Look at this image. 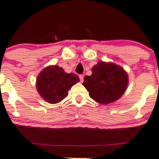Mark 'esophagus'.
Listing matches in <instances>:
<instances>
[{"label":"esophagus","instance_id":"esophagus-1","mask_svg":"<svg viewBox=\"0 0 159 159\" xmlns=\"http://www.w3.org/2000/svg\"><path fill=\"white\" fill-rule=\"evenodd\" d=\"M80 80L81 83H83V80H84V76L83 75H80Z\"/></svg>","mask_w":159,"mask_h":159}]
</instances>
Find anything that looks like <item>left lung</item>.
<instances>
[{
    "label": "left lung",
    "instance_id": "1",
    "mask_svg": "<svg viewBox=\"0 0 159 159\" xmlns=\"http://www.w3.org/2000/svg\"><path fill=\"white\" fill-rule=\"evenodd\" d=\"M85 76L83 85L91 99L107 105L120 99L128 85V74L124 68L111 62H99Z\"/></svg>",
    "mask_w": 159,
    "mask_h": 159
}]
</instances>
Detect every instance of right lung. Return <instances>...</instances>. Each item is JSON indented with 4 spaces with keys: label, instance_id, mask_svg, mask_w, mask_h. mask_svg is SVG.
<instances>
[{
    "label": "right lung",
    "instance_id": "right-lung-1",
    "mask_svg": "<svg viewBox=\"0 0 159 159\" xmlns=\"http://www.w3.org/2000/svg\"><path fill=\"white\" fill-rule=\"evenodd\" d=\"M80 78L74 73L67 74L58 66H48L39 73L36 88L39 94L50 104L60 102L68 96L72 86L79 83Z\"/></svg>",
    "mask_w": 159,
    "mask_h": 159
}]
</instances>
